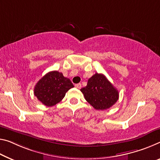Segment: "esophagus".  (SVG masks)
<instances>
[{
    "mask_svg": "<svg viewBox=\"0 0 160 160\" xmlns=\"http://www.w3.org/2000/svg\"><path fill=\"white\" fill-rule=\"evenodd\" d=\"M75 87L77 88H81V87H82V84H81V83H77V84L75 85Z\"/></svg>",
    "mask_w": 160,
    "mask_h": 160,
    "instance_id": "1",
    "label": "esophagus"
}]
</instances>
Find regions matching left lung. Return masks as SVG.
<instances>
[{
    "mask_svg": "<svg viewBox=\"0 0 160 160\" xmlns=\"http://www.w3.org/2000/svg\"><path fill=\"white\" fill-rule=\"evenodd\" d=\"M85 99L97 110L109 109L119 99V92L102 73H96L81 88Z\"/></svg>",
    "mask_w": 160,
    "mask_h": 160,
    "instance_id": "1",
    "label": "left lung"
}]
</instances>
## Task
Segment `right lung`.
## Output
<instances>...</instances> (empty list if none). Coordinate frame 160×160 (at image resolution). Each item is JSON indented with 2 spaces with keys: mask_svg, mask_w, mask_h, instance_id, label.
<instances>
[{
  "mask_svg": "<svg viewBox=\"0 0 160 160\" xmlns=\"http://www.w3.org/2000/svg\"><path fill=\"white\" fill-rule=\"evenodd\" d=\"M73 87L69 78L63 73L53 71L46 73L34 87V95L47 107H53L65 97L66 93Z\"/></svg>",
  "mask_w": 160,
  "mask_h": 160,
  "instance_id": "obj_1",
  "label": "right lung"
}]
</instances>
